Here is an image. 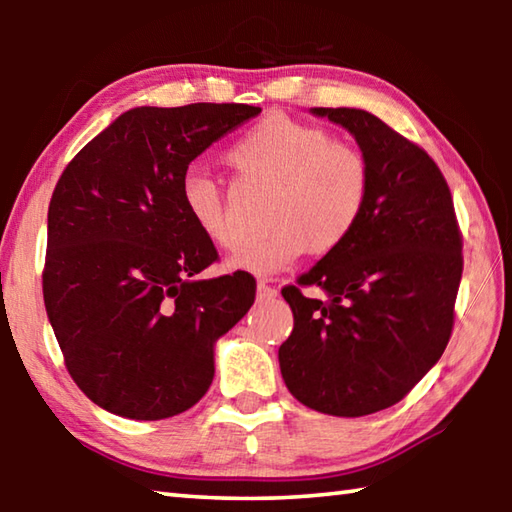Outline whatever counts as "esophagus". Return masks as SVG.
<instances>
[{
    "instance_id": "34e87169",
    "label": "esophagus",
    "mask_w": 512,
    "mask_h": 512,
    "mask_svg": "<svg viewBox=\"0 0 512 512\" xmlns=\"http://www.w3.org/2000/svg\"><path fill=\"white\" fill-rule=\"evenodd\" d=\"M277 296V289L273 287V284H268L266 280H259L257 284V298L259 300H273Z\"/></svg>"
}]
</instances>
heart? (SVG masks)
Masks as SVG:
<instances>
[{
  "instance_id": "heart-1",
  "label": "heart",
  "mask_w": 512,
  "mask_h": 512,
  "mask_svg": "<svg viewBox=\"0 0 512 512\" xmlns=\"http://www.w3.org/2000/svg\"><path fill=\"white\" fill-rule=\"evenodd\" d=\"M228 160L248 180L273 187L266 216L273 228L230 257L239 271L271 275L305 250L332 253L352 235L368 205L372 169L363 151L287 115L257 121L232 144ZM180 198L207 239L223 248L239 246L241 235L210 173L189 169L180 180Z\"/></svg>"
}]
</instances>
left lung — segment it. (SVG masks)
<instances>
[{"label":"left lung","instance_id":"1","mask_svg":"<svg viewBox=\"0 0 512 512\" xmlns=\"http://www.w3.org/2000/svg\"><path fill=\"white\" fill-rule=\"evenodd\" d=\"M357 140L372 169L352 235L282 296L293 332L280 345L291 395L309 409L359 418L406 397L449 343L463 273L452 192L418 144L357 108H314ZM302 286H318L305 297Z\"/></svg>","mask_w":512,"mask_h":512}]
</instances>
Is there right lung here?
<instances>
[{
    "mask_svg": "<svg viewBox=\"0 0 512 512\" xmlns=\"http://www.w3.org/2000/svg\"><path fill=\"white\" fill-rule=\"evenodd\" d=\"M262 108L142 106L74 155L47 214L42 296L65 366L94 404L162 420L201 400L214 341L255 302L246 271L198 280L219 259L180 198L189 162Z\"/></svg>",
    "mask_w": 512,
    "mask_h": 512,
    "instance_id": "add662e5",
    "label": "right lung"
}]
</instances>
